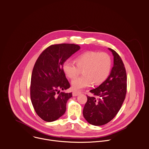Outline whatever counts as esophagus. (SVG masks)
Returning a JSON list of instances; mask_svg holds the SVG:
<instances>
[{
	"label": "esophagus",
	"instance_id": "esophagus-1",
	"mask_svg": "<svg viewBox=\"0 0 149 149\" xmlns=\"http://www.w3.org/2000/svg\"><path fill=\"white\" fill-rule=\"evenodd\" d=\"M81 92H79V91H74V92H72V95H73L74 96H76L79 95L81 94Z\"/></svg>",
	"mask_w": 149,
	"mask_h": 149
}]
</instances>
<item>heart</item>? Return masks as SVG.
I'll return each mask as SVG.
<instances>
[{
    "label": "heart",
    "mask_w": 149,
    "mask_h": 149,
    "mask_svg": "<svg viewBox=\"0 0 149 149\" xmlns=\"http://www.w3.org/2000/svg\"><path fill=\"white\" fill-rule=\"evenodd\" d=\"M75 62L68 59L63 64V71L70 78L76 77L83 70V75L72 80L74 90H79L104 82L108 77L112 66L109 55L106 53L87 52L77 56Z\"/></svg>",
    "instance_id": "1"
}]
</instances>
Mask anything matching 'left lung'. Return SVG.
Listing matches in <instances>:
<instances>
[{
  "mask_svg": "<svg viewBox=\"0 0 149 149\" xmlns=\"http://www.w3.org/2000/svg\"><path fill=\"white\" fill-rule=\"evenodd\" d=\"M113 67L108 78L98 87L90 91L87 96L83 115L86 120L95 126L105 125L117 115L124 102L127 91V75L119 55L112 48Z\"/></svg>",
  "mask_w": 149,
  "mask_h": 149,
  "instance_id": "obj_1",
  "label": "left lung"
}]
</instances>
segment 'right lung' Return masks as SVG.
Wrapping results in <instances>:
<instances>
[{"mask_svg": "<svg viewBox=\"0 0 149 149\" xmlns=\"http://www.w3.org/2000/svg\"><path fill=\"white\" fill-rule=\"evenodd\" d=\"M79 49V45L74 44L52 45L41 53L34 64L30 97L36 113L44 121L56 120L65 112L67 102L72 95L60 92V89L70 87L63 64Z\"/></svg>", "mask_w": 149, "mask_h": 149, "instance_id": "right-lung-1", "label": "right lung"}]
</instances>
